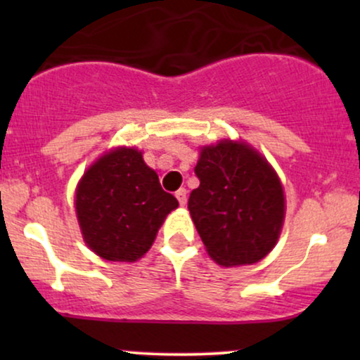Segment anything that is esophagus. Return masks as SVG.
<instances>
[{
    "mask_svg": "<svg viewBox=\"0 0 360 360\" xmlns=\"http://www.w3.org/2000/svg\"><path fill=\"white\" fill-rule=\"evenodd\" d=\"M176 198H177V201H179V205L184 206L186 201H188V198H186V189H184V188L177 189V191H176Z\"/></svg>",
    "mask_w": 360,
    "mask_h": 360,
    "instance_id": "esophagus-1",
    "label": "esophagus"
}]
</instances>
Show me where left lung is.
Masks as SVG:
<instances>
[{
    "label": "left lung",
    "mask_w": 360,
    "mask_h": 360,
    "mask_svg": "<svg viewBox=\"0 0 360 360\" xmlns=\"http://www.w3.org/2000/svg\"><path fill=\"white\" fill-rule=\"evenodd\" d=\"M194 174L188 210L212 259L230 267L266 257L284 220L283 186L267 160L225 140L201 150Z\"/></svg>",
    "instance_id": "8db88e82"
}]
</instances>
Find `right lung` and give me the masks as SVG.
Listing matches in <instances>:
<instances>
[{
    "label": "right lung",
    "mask_w": 360,
    "mask_h": 360,
    "mask_svg": "<svg viewBox=\"0 0 360 360\" xmlns=\"http://www.w3.org/2000/svg\"><path fill=\"white\" fill-rule=\"evenodd\" d=\"M177 206L135 148L103 155L76 191L77 220L86 243L100 257L120 262L142 257L164 218Z\"/></svg>",
    "instance_id": "1"
}]
</instances>
